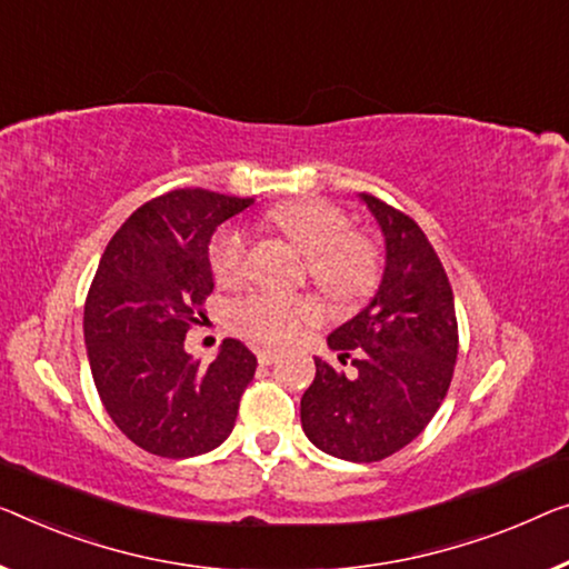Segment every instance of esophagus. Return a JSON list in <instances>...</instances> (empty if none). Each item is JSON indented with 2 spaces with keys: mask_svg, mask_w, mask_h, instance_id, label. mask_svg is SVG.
I'll return each instance as SVG.
<instances>
[{
  "mask_svg": "<svg viewBox=\"0 0 569 569\" xmlns=\"http://www.w3.org/2000/svg\"><path fill=\"white\" fill-rule=\"evenodd\" d=\"M256 355H258L260 366H270V362L278 360V352L276 350H266V347H262V350H258Z\"/></svg>",
  "mask_w": 569,
  "mask_h": 569,
  "instance_id": "34e87169",
  "label": "esophagus"
}]
</instances>
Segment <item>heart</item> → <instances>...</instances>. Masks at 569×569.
<instances>
[{
  "label": "heart",
  "instance_id": "heart-1",
  "mask_svg": "<svg viewBox=\"0 0 569 569\" xmlns=\"http://www.w3.org/2000/svg\"><path fill=\"white\" fill-rule=\"evenodd\" d=\"M268 219L307 252V273L329 299L358 303L372 293L380 278V250L368 234L352 230L350 217L325 199L288 201L270 209ZM217 283L232 286L248 270V232L222 224L207 248ZM319 303L311 296L256 291L230 307L234 332L262 345H288L317 325Z\"/></svg>",
  "mask_w": 569,
  "mask_h": 569
}]
</instances>
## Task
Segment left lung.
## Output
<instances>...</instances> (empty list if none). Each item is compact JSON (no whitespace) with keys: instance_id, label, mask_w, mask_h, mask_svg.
I'll return each mask as SVG.
<instances>
[{"instance_id":"obj_1","label":"left lung","mask_w":569,"mask_h":569,"mask_svg":"<svg viewBox=\"0 0 569 569\" xmlns=\"http://www.w3.org/2000/svg\"><path fill=\"white\" fill-rule=\"evenodd\" d=\"M360 199L386 234L383 281L368 307L327 339L355 376L313 358L301 427L321 452L378 462L413 442L442 406L460 337L452 286L421 227L372 193Z\"/></svg>"}]
</instances>
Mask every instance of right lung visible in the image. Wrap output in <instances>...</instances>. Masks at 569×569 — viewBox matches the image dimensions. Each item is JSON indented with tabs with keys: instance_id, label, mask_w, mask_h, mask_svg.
Here are the masks:
<instances>
[{
	"instance_id": "1",
	"label": "right lung",
	"mask_w": 569,
	"mask_h": 569,
	"mask_svg": "<svg viewBox=\"0 0 569 569\" xmlns=\"http://www.w3.org/2000/svg\"><path fill=\"white\" fill-rule=\"evenodd\" d=\"M252 199L173 189L142 203L109 240L83 303V339L109 419L150 455L183 460L230 437L258 360L224 339L203 366L183 350L214 291L207 248Z\"/></svg>"
}]
</instances>
